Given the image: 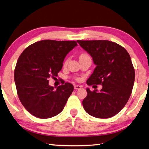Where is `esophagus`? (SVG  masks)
I'll return each instance as SVG.
<instances>
[{
    "instance_id": "esophagus-1",
    "label": "esophagus",
    "mask_w": 149,
    "mask_h": 149,
    "mask_svg": "<svg viewBox=\"0 0 149 149\" xmlns=\"http://www.w3.org/2000/svg\"><path fill=\"white\" fill-rule=\"evenodd\" d=\"M74 89H81V86H79V85H74Z\"/></svg>"
}]
</instances>
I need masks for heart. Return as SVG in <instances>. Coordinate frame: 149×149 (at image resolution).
I'll return each mask as SVG.
<instances>
[{"label":"heart","mask_w":149,"mask_h":149,"mask_svg":"<svg viewBox=\"0 0 149 149\" xmlns=\"http://www.w3.org/2000/svg\"><path fill=\"white\" fill-rule=\"evenodd\" d=\"M83 55H85V54H81V56H83ZM68 60H67L65 62V63H64V65H66V64H68ZM78 79H77V80H78Z\"/></svg>","instance_id":"obj_1"}]
</instances>
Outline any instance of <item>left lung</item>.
Here are the masks:
<instances>
[{
	"label": "left lung",
	"instance_id": "1",
	"mask_svg": "<svg viewBox=\"0 0 149 149\" xmlns=\"http://www.w3.org/2000/svg\"><path fill=\"white\" fill-rule=\"evenodd\" d=\"M77 42L96 65L87 85H102L100 91L87 88V95L82 102L84 109L95 118L114 116L125 107L134 84L135 70L130 54L120 45L107 40Z\"/></svg>",
	"mask_w": 149,
	"mask_h": 149
}]
</instances>
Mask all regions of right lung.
I'll use <instances>...</instances> for the list:
<instances>
[{
	"instance_id": "add662e5",
	"label": "right lung",
	"mask_w": 149,
	"mask_h": 149,
	"mask_svg": "<svg viewBox=\"0 0 149 149\" xmlns=\"http://www.w3.org/2000/svg\"><path fill=\"white\" fill-rule=\"evenodd\" d=\"M77 45L74 41L42 40L27 47L18 58L14 70L17 95L33 116L46 119L64 109L74 86L65 83L55 90L49 78L57 76L65 57Z\"/></svg>"
}]
</instances>
